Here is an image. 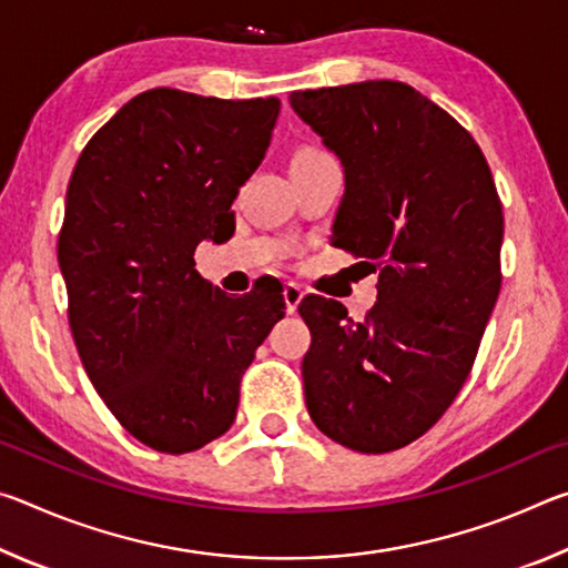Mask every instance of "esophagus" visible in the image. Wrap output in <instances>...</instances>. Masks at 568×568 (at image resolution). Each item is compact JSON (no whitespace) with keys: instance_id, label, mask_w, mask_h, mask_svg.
<instances>
[{"instance_id":"esophagus-1","label":"esophagus","mask_w":568,"mask_h":568,"mask_svg":"<svg viewBox=\"0 0 568 568\" xmlns=\"http://www.w3.org/2000/svg\"><path fill=\"white\" fill-rule=\"evenodd\" d=\"M283 297H285V307H287V313H295V311H297V305H301V301H303V291H301V285H295V283H285V287H283Z\"/></svg>"}]
</instances>
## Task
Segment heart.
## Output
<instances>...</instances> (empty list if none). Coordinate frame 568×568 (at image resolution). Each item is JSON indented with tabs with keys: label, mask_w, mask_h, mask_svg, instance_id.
Segmentation results:
<instances>
[{
	"label": "heart",
	"mask_w": 568,
	"mask_h": 568,
	"mask_svg": "<svg viewBox=\"0 0 568 568\" xmlns=\"http://www.w3.org/2000/svg\"><path fill=\"white\" fill-rule=\"evenodd\" d=\"M313 152H321V150H303V152H297V155H313ZM295 155V158H297Z\"/></svg>",
	"instance_id": "b5f03b06"
}]
</instances>
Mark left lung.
Masks as SVG:
<instances>
[{
    "instance_id": "1",
    "label": "left lung",
    "mask_w": 568,
    "mask_h": 568,
    "mask_svg": "<svg viewBox=\"0 0 568 568\" xmlns=\"http://www.w3.org/2000/svg\"><path fill=\"white\" fill-rule=\"evenodd\" d=\"M291 108L345 172L333 245L381 271L363 323L323 295L297 305L313 335L305 406L335 444L388 454L468 378L501 291V200L476 140L410 84L293 92Z\"/></svg>"
}]
</instances>
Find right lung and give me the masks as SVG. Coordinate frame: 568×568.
Returning a JSON list of instances; mask_svg holds the SVG:
<instances>
[{
    "mask_svg": "<svg viewBox=\"0 0 568 568\" xmlns=\"http://www.w3.org/2000/svg\"><path fill=\"white\" fill-rule=\"evenodd\" d=\"M277 114V98L148 90L94 132L67 185L57 257L74 345L112 416L160 454L233 426L243 373L285 315L275 277L230 297L195 271V247L235 230Z\"/></svg>",
    "mask_w": 568,
    "mask_h": 568,
    "instance_id": "1",
    "label": "right lung"
}]
</instances>
